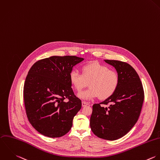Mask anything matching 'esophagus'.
<instances>
[{"instance_id":"1","label":"esophagus","mask_w":160,"mask_h":160,"mask_svg":"<svg viewBox=\"0 0 160 160\" xmlns=\"http://www.w3.org/2000/svg\"><path fill=\"white\" fill-rule=\"evenodd\" d=\"M89 104L88 103V102H84V101H82V107H85L86 106H88Z\"/></svg>"}]
</instances>
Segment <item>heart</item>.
<instances>
[{
    "label": "heart",
    "instance_id": "b5f03b06",
    "mask_svg": "<svg viewBox=\"0 0 160 160\" xmlns=\"http://www.w3.org/2000/svg\"><path fill=\"white\" fill-rule=\"evenodd\" d=\"M69 81L77 92H80L88 83L89 89L78 94L82 100L89 101L100 97L106 99L112 96L119 85V76L113 70L99 62L88 63L82 68V74L73 69L69 73Z\"/></svg>",
    "mask_w": 160,
    "mask_h": 160
}]
</instances>
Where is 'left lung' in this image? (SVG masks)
I'll list each match as a JSON object with an SVG mask.
<instances>
[{"label":"left lung","mask_w":160,"mask_h":160,"mask_svg":"<svg viewBox=\"0 0 160 160\" xmlns=\"http://www.w3.org/2000/svg\"><path fill=\"white\" fill-rule=\"evenodd\" d=\"M104 61L115 68L119 85L112 96L93 105L90 127L99 138L115 140L125 135L137 123L144 101V91L139 76L129 64L117 60ZM108 103V108L100 106Z\"/></svg>","instance_id":"left-lung-1"}]
</instances>
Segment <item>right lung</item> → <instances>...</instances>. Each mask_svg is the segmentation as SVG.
Wrapping results in <instances>:
<instances>
[{
    "mask_svg": "<svg viewBox=\"0 0 160 160\" xmlns=\"http://www.w3.org/2000/svg\"><path fill=\"white\" fill-rule=\"evenodd\" d=\"M84 59L75 56H53L36 62L27 76L23 99L28 119L41 134L60 137L71 128L81 108L69 81L73 67ZM68 98L69 101L63 100Z\"/></svg>",
    "mask_w": 160,
    "mask_h": 160,
    "instance_id": "obj_1",
    "label": "right lung"
}]
</instances>
